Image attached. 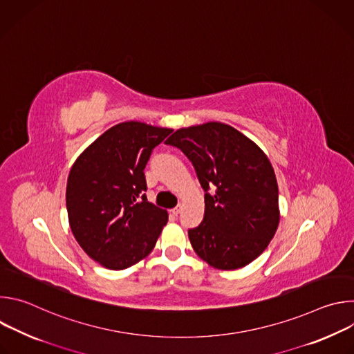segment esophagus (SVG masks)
Listing matches in <instances>:
<instances>
[{
  "label": "esophagus",
  "instance_id": "34e87169",
  "mask_svg": "<svg viewBox=\"0 0 354 354\" xmlns=\"http://www.w3.org/2000/svg\"><path fill=\"white\" fill-rule=\"evenodd\" d=\"M180 209H182V207H180V206H176V207H175V209H172V210H171V213H172V214H174V216H178V214H179V213H180Z\"/></svg>",
  "mask_w": 354,
  "mask_h": 354
}]
</instances>
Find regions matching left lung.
<instances>
[{
	"label": "left lung",
	"mask_w": 354,
	"mask_h": 354,
	"mask_svg": "<svg viewBox=\"0 0 354 354\" xmlns=\"http://www.w3.org/2000/svg\"><path fill=\"white\" fill-rule=\"evenodd\" d=\"M165 142L190 160L206 192L203 221L189 230L196 254L221 270L255 261L280 220L277 180L266 154L220 122L179 129Z\"/></svg>",
	"instance_id": "obj_1"
}]
</instances>
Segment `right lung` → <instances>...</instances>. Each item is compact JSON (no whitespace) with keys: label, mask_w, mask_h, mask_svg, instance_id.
<instances>
[{"label":"right lung","mask_w":354,"mask_h":354,"mask_svg":"<svg viewBox=\"0 0 354 354\" xmlns=\"http://www.w3.org/2000/svg\"><path fill=\"white\" fill-rule=\"evenodd\" d=\"M171 129L119 123L99 136L74 162L66 192L71 231L85 254L111 270L144 259L168 223L145 196L144 168Z\"/></svg>","instance_id":"right-lung-1"}]
</instances>
